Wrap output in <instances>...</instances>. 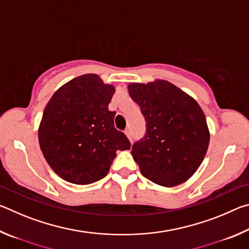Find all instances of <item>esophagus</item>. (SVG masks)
<instances>
[{
  "label": "esophagus",
  "mask_w": 249,
  "mask_h": 249,
  "mask_svg": "<svg viewBox=\"0 0 249 249\" xmlns=\"http://www.w3.org/2000/svg\"><path fill=\"white\" fill-rule=\"evenodd\" d=\"M125 135L128 137V140L132 142V133H130V129L129 128H126L125 129Z\"/></svg>",
  "instance_id": "34e87169"
}]
</instances>
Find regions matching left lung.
<instances>
[{"label": "left lung", "mask_w": 249, "mask_h": 249, "mask_svg": "<svg viewBox=\"0 0 249 249\" xmlns=\"http://www.w3.org/2000/svg\"><path fill=\"white\" fill-rule=\"evenodd\" d=\"M128 92L146 121L145 136L132 148L142 175L163 187L183 183L200 167L209 147L200 105L165 80L130 83Z\"/></svg>", "instance_id": "left-lung-1"}]
</instances>
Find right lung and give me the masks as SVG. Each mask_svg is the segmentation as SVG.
<instances>
[{"label":"right lung","instance_id":"right-lung-1","mask_svg":"<svg viewBox=\"0 0 249 249\" xmlns=\"http://www.w3.org/2000/svg\"><path fill=\"white\" fill-rule=\"evenodd\" d=\"M115 89L99 75H80L54 92L46 105L38 140L48 165L68 182L90 184L107 175L116 150L130 148L114 126L108 104Z\"/></svg>","mask_w":249,"mask_h":249}]
</instances>
